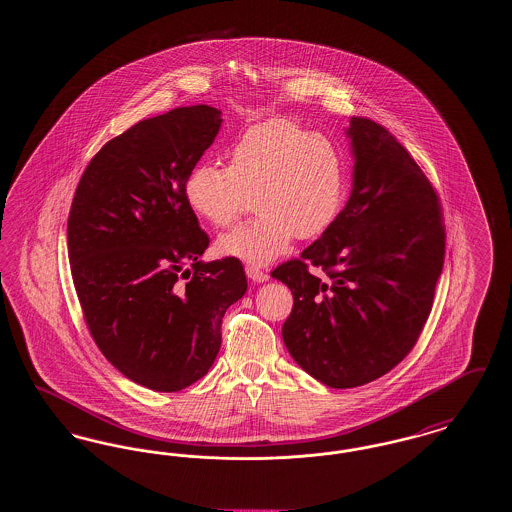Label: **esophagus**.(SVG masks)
Returning <instances> with one entry per match:
<instances>
[{
  "instance_id": "1",
  "label": "esophagus",
  "mask_w": 512,
  "mask_h": 512,
  "mask_svg": "<svg viewBox=\"0 0 512 512\" xmlns=\"http://www.w3.org/2000/svg\"><path fill=\"white\" fill-rule=\"evenodd\" d=\"M245 274H247V278L249 280H253V282H257V284H263V282H267L268 272L267 270H263V268L253 267V265H249V267H245Z\"/></svg>"
}]
</instances>
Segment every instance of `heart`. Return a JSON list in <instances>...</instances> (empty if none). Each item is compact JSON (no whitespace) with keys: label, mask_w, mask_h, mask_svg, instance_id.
I'll return each mask as SVG.
<instances>
[{"label":"heart","mask_w":512,"mask_h":512,"mask_svg":"<svg viewBox=\"0 0 512 512\" xmlns=\"http://www.w3.org/2000/svg\"><path fill=\"white\" fill-rule=\"evenodd\" d=\"M345 180L336 146L286 119L249 126L228 151V167L197 163L184 199L201 219L228 228L251 207L259 213L220 236L222 255L263 265L282 255L293 236L313 240L336 220Z\"/></svg>","instance_id":"obj_1"}]
</instances>
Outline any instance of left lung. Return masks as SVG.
Instances as JSON below:
<instances>
[{
	"instance_id": "obj_1",
	"label": "left lung",
	"mask_w": 512,
	"mask_h": 512,
	"mask_svg": "<svg viewBox=\"0 0 512 512\" xmlns=\"http://www.w3.org/2000/svg\"><path fill=\"white\" fill-rule=\"evenodd\" d=\"M353 188L299 259L270 272L293 295L282 338L328 388L368 384L401 363L432 311L445 255L438 195L390 132L353 117ZM325 270L311 275L308 265Z\"/></svg>"
}]
</instances>
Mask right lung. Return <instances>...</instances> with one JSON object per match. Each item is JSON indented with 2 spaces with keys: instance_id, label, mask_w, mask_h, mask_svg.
<instances>
[{
  "instance_id": "add662e5",
  "label": "right lung",
  "mask_w": 512,
  "mask_h": 512,
  "mask_svg": "<svg viewBox=\"0 0 512 512\" xmlns=\"http://www.w3.org/2000/svg\"><path fill=\"white\" fill-rule=\"evenodd\" d=\"M220 115L194 105L134 124L99 149L74 194L69 261L86 324L105 359L149 390L203 378L226 309L247 292L238 259L201 261L209 236L184 199Z\"/></svg>"
}]
</instances>
